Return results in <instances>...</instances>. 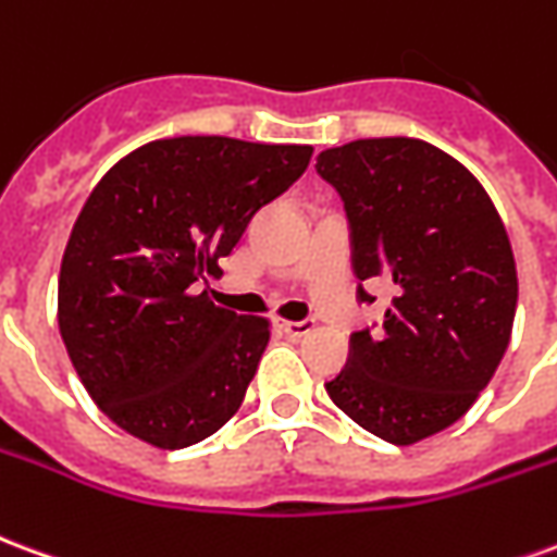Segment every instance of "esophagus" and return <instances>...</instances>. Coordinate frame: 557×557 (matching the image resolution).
I'll list each match as a JSON object with an SVG mask.
<instances>
[{
	"instance_id": "34e87169",
	"label": "esophagus",
	"mask_w": 557,
	"mask_h": 557,
	"mask_svg": "<svg viewBox=\"0 0 557 557\" xmlns=\"http://www.w3.org/2000/svg\"><path fill=\"white\" fill-rule=\"evenodd\" d=\"M277 327L283 331V334H289V337L301 339V337H307L310 331H313L315 322H313V319H304V322H283V319H277Z\"/></svg>"
}]
</instances>
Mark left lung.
Here are the masks:
<instances>
[{
	"label": "left lung",
	"instance_id": "8db88e82",
	"mask_svg": "<svg viewBox=\"0 0 557 557\" xmlns=\"http://www.w3.org/2000/svg\"><path fill=\"white\" fill-rule=\"evenodd\" d=\"M343 199L358 301L394 283L379 331H355L327 397L358 426L414 444L462 418L498 370L516 315L510 238L486 190L442 148L355 139L315 158Z\"/></svg>",
	"mask_w": 557,
	"mask_h": 557
}]
</instances>
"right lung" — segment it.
<instances>
[{
  "label": "right lung",
  "instance_id": "obj_1",
  "mask_svg": "<svg viewBox=\"0 0 557 557\" xmlns=\"http://www.w3.org/2000/svg\"><path fill=\"white\" fill-rule=\"evenodd\" d=\"M310 154L232 137L154 139L91 190L62 256L59 331L115 426L178 450L242 409L271 327L218 307L202 283Z\"/></svg>",
  "mask_w": 557,
  "mask_h": 557
}]
</instances>
